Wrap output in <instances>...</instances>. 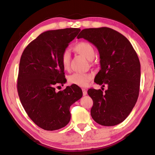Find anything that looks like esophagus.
<instances>
[{
  "label": "esophagus",
  "mask_w": 155,
  "mask_h": 155,
  "mask_svg": "<svg viewBox=\"0 0 155 155\" xmlns=\"http://www.w3.org/2000/svg\"><path fill=\"white\" fill-rule=\"evenodd\" d=\"M82 91H83V96H85L86 94H87V90H86V89H83Z\"/></svg>",
  "instance_id": "1"
}]
</instances>
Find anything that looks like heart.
<instances>
[{"instance_id": "obj_1", "label": "heart", "mask_w": 155, "mask_h": 155, "mask_svg": "<svg viewBox=\"0 0 155 155\" xmlns=\"http://www.w3.org/2000/svg\"><path fill=\"white\" fill-rule=\"evenodd\" d=\"M74 49L78 53L82 54L89 60L93 59L95 55V51L91 44L87 41H80L76 44ZM70 54L68 51L63 52L61 56V64L65 70H68L70 68ZM92 79V75L90 73H78L75 72L68 76V82L70 85H74L78 87H87Z\"/></svg>"}]
</instances>
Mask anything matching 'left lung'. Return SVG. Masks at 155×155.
Returning a JSON list of instances; mask_svg holds the SVG:
<instances>
[{"mask_svg":"<svg viewBox=\"0 0 155 155\" xmlns=\"http://www.w3.org/2000/svg\"><path fill=\"white\" fill-rule=\"evenodd\" d=\"M77 38H84L98 50L101 70L94 82L108 89L91 88V115L98 124L111 127L127 118L137 101L140 86V63L128 39L108 27L85 28ZM103 90V87H102Z\"/></svg>","mask_w":155,"mask_h":155,"instance_id":"obj_1","label":"left lung"}]
</instances>
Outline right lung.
Returning <instances> with one entry per match:
<instances>
[{
  "mask_svg": "<svg viewBox=\"0 0 155 155\" xmlns=\"http://www.w3.org/2000/svg\"><path fill=\"white\" fill-rule=\"evenodd\" d=\"M80 31L68 28L44 32L26 47L21 56L18 96L28 117L44 130L65 127L71 117L70 106L83 96L81 89L74 85L58 92L55 90L59 84L66 82L61 54Z\"/></svg>",
  "mask_w": 155,
  "mask_h": 155,
  "instance_id": "add662e5",
  "label": "right lung"
}]
</instances>
